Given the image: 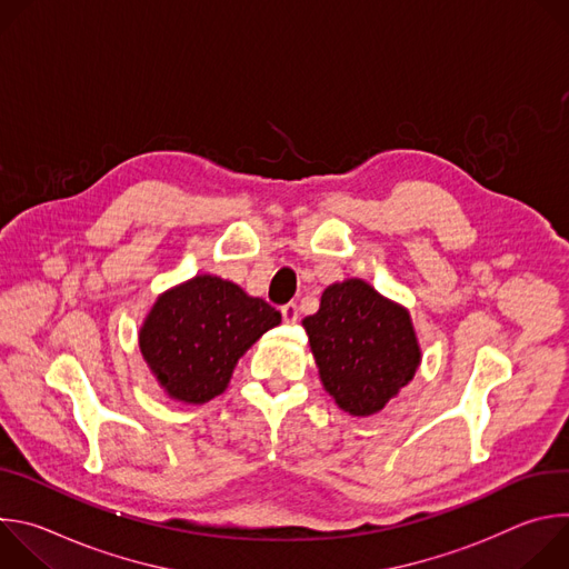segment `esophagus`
Masks as SVG:
<instances>
[{
	"label": "esophagus",
	"instance_id": "obj_1",
	"mask_svg": "<svg viewBox=\"0 0 569 569\" xmlns=\"http://www.w3.org/2000/svg\"><path fill=\"white\" fill-rule=\"evenodd\" d=\"M281 315H283V321H286V323H297V319H299V308H297V303H286V306H281Z\"/></svg>",
	"mask_w": 569,
	"mask_h": 569
}]
</instances>
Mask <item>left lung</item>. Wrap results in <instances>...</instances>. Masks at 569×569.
Here are the masks:
<instances>
[{
    "mask_svg": "<svg viewBox=\"0 0 569 569\" xmlns=\"http://www.w3.org/2000/svg\"><path fill=\"white\" fill-rule=\"evenodd\" d=\"M301 327L321 387L351 417L378 415L421 367L410 310L365 279L331 283Z\"/></svg>",
    "mask_w": 569,
    "mask_h": 569,
    "instance_id": "1",
    "label": "left lung"
}]
</instances>
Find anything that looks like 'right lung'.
Returning a JSON list of instances; mask_svg holds the SVG:
<instances>
[{"mask_svg":"<svg viewBox=\"0 0 569 569\" xmlns=\"http://www.w3.org/2000/svg\"><path fill=\"white\" fill-rule=\"evenodd\" d=\"M279 323V310L233 281L196 274L157 297L139 351L169 398L202 405L227 389L238 360Z\"/></svg>","mask_w":569,"mask_h":569,"instance_id":"right-lung-1","label":"right lung"}]
</instances>
